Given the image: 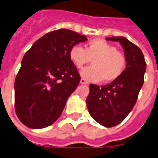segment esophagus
Returning <instances> with one entry per match:
<instances>
[{
	"mask_svg": "<svg viewBox=\"0 0 158 158\" xmlns=\"http://www.w3.org/2000/svg\"><path fill=\"white\" fill-rule=\"evenodd\" d=\"M80 83L81 84H83V85H86V84H88V82L85 81V79H84V78H81L80 81Z\"/></svg>",
	"mask_w": 158,
	"mask_h": 158,
	"instance_id": "obj_1",
	"label": "esophagus"
}]
</instances>
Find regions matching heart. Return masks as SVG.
Masks as SVG:
<instances>
[{
  "label": "heart",
  "instance_id": "heart-1",
  "mask_svg": "<svg viewBox=\"0 0 158 158\" xmlns=\"http://www.w3.org/2000/svg\"><path fill=\"white\" fill-rule=\"evenodd\" d=\"M70 58L77 68H82L92 60V67L83 69L81 76L88 81L111 82L118 79L126 67V57L115 45L103 40H93L84 48L74 45Z\"/></svg>",
  "mask_w": 158,
  "mask_h": 158
}]
</instances>
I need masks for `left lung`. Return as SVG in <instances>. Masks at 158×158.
<instances>
[{
	"mask_svg": "<svg viewBox=\"0 0 158 158\" xmlns=\"http://www.w3.org/2000/svg\"><path fill=\"white\" fill-rule=\"evenodd\" d=\"M106 40L119 42L123 47L127 62L125 70L110 84L101 87L90 84L86 105L97 123L110 128L120 123L134 108L143 85L147 65L141 49L126 38L110 37Z\"/></svg>",
	"mask_w": 158,
	"mask_h": 158,
	"instance_id": "8db88e82",
	"label": "left lung"
}]
</instances>
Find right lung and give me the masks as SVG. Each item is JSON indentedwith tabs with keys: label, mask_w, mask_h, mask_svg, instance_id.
Listing matches in <instances>:
<instances>
[{
	"label": "right lung",
	"mask_w": 158,
	"mask_h": 158,
	"mask_svg": "<svg viewBox=\"0 0 158 158\" xmlns=\"http://www.w3.org/2000/svg\"><path fill=\"white\" fill-rule=\"evenodd\" d=\"M86 40L70 29H57L25 52L15 81V110L24 125L44 129L59 118L81 80L70 50Z\"/></svg>",
	"instance_id": "add662e5"
}]
</instances>
